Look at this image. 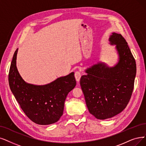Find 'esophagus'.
<instances>
[{
	"label": "esophagus",
	"mask_w": 146,
	"mask_h": 146,
	"mask_svg": "<svg viewBox=\"0 0 146 146\" xmlns=\"http://www.w3.org/2000/svg\"><path fill=\"white\" fill-rule=\"evenodd\" d=\"M81 77V71H77L75 72V77L76 78V80L77 81H79L80 80V78Z\"/></svg>",
	"instance_id": "obj_1"
}]
</instances>
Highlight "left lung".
I'll return each mask as SVG.
<instances>
[{
    "mask_svg": "<svg viewBox=\"0 0 146 146\" xmlns=\"http://www.w3.org/2000/svg\"><path fill=\"white\" fill-rule=\"evenodd\" d=\"M110 44L116 45L119 62L114 67L104 63L86 70L80 85L87 108L100 120L111 118L123 111L131 98L136 75V63L125 39L121 34L113 33Z\"/></svg>",
    "mask_w": 146,
    "mask_h": 146,
    "instance_id": "1",
    "label": "left lung"
}]
</instances>
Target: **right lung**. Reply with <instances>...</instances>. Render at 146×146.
Segmentation results:
<instances>
[{"label": "right lung", "instance_id": "obj_1", "mask_svg": "<svg viewBox=\"0 0 146 146\" xmlns=\"http://www.w3.org/2000/svg\"><path fill=\"white\" fill-rule=\"evenodd\" d=\"M17 51L18 49L14 54L8 75L11 92L23 112L34 123L41 125L56 123L63 114L68 94L76 86L74 72L46 85L27 83L16 66Z\"/></svg>", "mask_w": 146, "mask_h": 146}]
</instances>
